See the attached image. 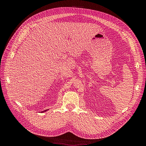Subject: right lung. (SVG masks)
Returning a JSON list of instances; mask_svg holds the SVG:
<instances>
[{
    "mask_svg": "<svg viewBox=\"0 0 146 146\" xmlns=\"http://www.w3.org/2000/svg\"><path fill=\"white\" fill-rule=\"evenodd\" d=\"M48 110H45V111H42V112H45V111H48Z\"/></svg>",
    "mask_w": 146,
    "mask_h": 146,
    "instance_id": "1",
    "label": "right lung"
}]
</instances>
